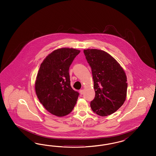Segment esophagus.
Masks as SVG:
<instances>
[{"label":"esophagus","instance_id":"1","mask_svg":"<svg viewBox=\"0 0 156 156\" xmlns=\"http://www.w3.org/2000/svg\"><path fill=\"white\" fill-rule=\"evenodd\" d=\"M80 95L83 94V93H84V90H82V89L80 90Z\"/></svg>","mask_w":156,"mask_h":156}]
</instances>
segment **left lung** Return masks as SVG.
Masks as SVG:
<instances>
[{"label":"left lung","mask_w":156,"mask_h":156,"mask_svg":"<svg viewBox=\"0 0 156 156\" xmlns=\"http://www.w3.org/2000/svg\"><path fill=\"white\" fill-rule=\"evenodd\" d=\"M94 80V99L90 106L95 113L105 117L122 106L127 94V77L122 67L108 52L98 49L84 50Z\"/></svg>","instance_id":"8db88e82"}]
</instances>
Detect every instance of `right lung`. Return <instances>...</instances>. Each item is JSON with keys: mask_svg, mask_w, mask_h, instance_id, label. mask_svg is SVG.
Returning <instances> with one entry per match:
<instances>
[{"mask_svg": "<svg viewBox=\"0 0 156 156\" xmlns=\"http://www.w3.org/2000/svg\"><path fill=\"white\" fill-rule=\"evenodd\" d=\"M80 50L61 48L48 54L41 63L35 83L40 102L58 117L70 113L79 93L70 86L69 67Z\"/></svg>", "mask_w": 156, "mask_h": 156, "instance_id": "add662e5", "label": "right lung"}]
</instances>
